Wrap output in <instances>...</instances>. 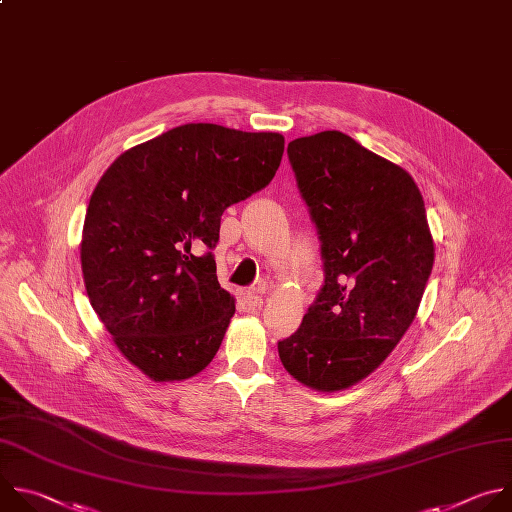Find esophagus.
Returning <instances> with one entry per match:
<instances>
[{"label":"esophagus","instance_id":"1","mask_svg":"<svg viewBox=\"0 0 512 512\" xmlns=\"http://www.w3.org/2000/svg\"><path fill=\"white\" fill-rule=\"evenodd\" d=\"M244 302H246L248 309L256 311V309H260V306H262V294L258 290H248L244 294Z\"/></svg>","mask_w":512,"mask_h":512}]
</instances>
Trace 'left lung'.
I'll use <instances>...</instances> for the list:
<instances>
[{"mask_svg":"<svg viewBox=\"0 0 512 512\" xmlns=\"http://www.w3.org/2000/svg\"><path fill=\"white\" fill-rule=\"evenodd\" d=\"M288 161L317 226L325 282L278 355L306 387L339 391L375 371L410 329L434 240L412 175L349 135L294 139Z\"/></svg>","mask_w":512,"mask_h":512,"instance_id":"1","label":"left lung"}]
</instances>
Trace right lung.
Segmentation results:
<instances>
[{
	"instance_id": "obj_1",
	"label": "right lung",
	"mask_w": 512,
	"mask_h": 512,
	"mask_svg": "<svg viewBox=\"0 0 512 512\" xmlns=\"http://www.w3.org/2000/svg\"><path fill=\"white\" fill-rule=\"evenodd\" d=\"M282 153L278 133L189 123L125 151L96 183L80 244L86 294L153 381L189 379L218 353L236 311L212 254L222 214L272 181Z\"/></svg>"
}]
</instances>
